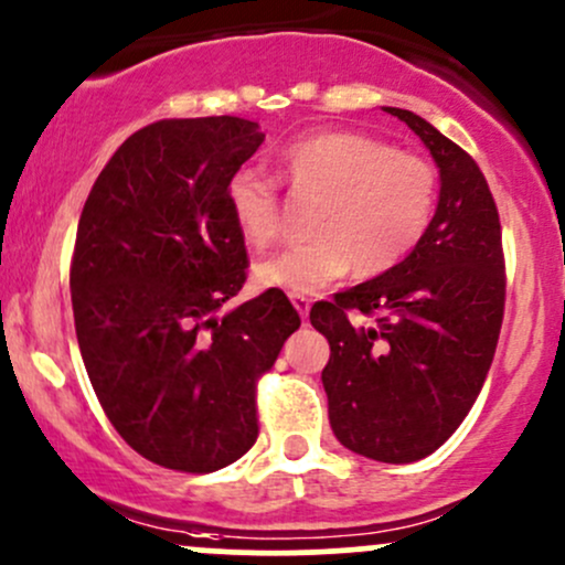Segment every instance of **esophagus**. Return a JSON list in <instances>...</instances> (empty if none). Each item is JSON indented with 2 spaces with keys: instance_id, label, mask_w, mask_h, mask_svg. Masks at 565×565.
Instances as JSON below:
<instances>
[{
  "instance_id": "1",
  "label": "esophagus",
  "mask_w": 565,
  "mask_h": 565,
  "mask_svg": "<svg viewBox=\"0 0 565 565\" xmlns=\"http://www.w3.org/2000/svg\"><path fill=\"white\" fill-rule=\"evenodd\" d=\"M290 301H294L296 312H299L301 318H307L309 305H312V301H309V296H305V294H290Z\"/></svg>"
}]
</instances>
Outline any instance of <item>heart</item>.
Wrapping results in <instances>:
<instances>
[{
	"mask_svg": "<svg viewBox=\"0 0 565 565\" xmlns=\"http://www.w3.org/2000/svg\"><path fill=\"white\" fill-rule=\"evenodd\" d=\"M282 178L315 202L307 228L312 239L260 260V288L318 294L353 266L355 277L391 271L420 245L436 202L439 172L420 156L358 131H320L290 145ZM226 204L247 245L266 247L280 234L275 185L242 169L226 185Z\"/></svg>",
	"mask_w": 565,
	"mask_h": 565,
	"instance_id": "b5f03b06",
	"label": "heart"
}]
</instances>
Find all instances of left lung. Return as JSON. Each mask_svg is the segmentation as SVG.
Returning <instances> with one entry per match:
<instances>
[{
    "mask_svg": "<svg viewBox=\"0 0 565 565\" xmlns=\"http://www.w3.org/2000/svg\"><path fill=\"white\" fill-rule=\"evenodd\" d=\"M439 167V202L420 245L385 275L318 301L333 436L382 463L439 450L477 402L503 320L501 223L488 180L463 148L398 107ZM350 311L374 317L353 324Z\"/></svg>",
    "mask_w": 565,
    "mask_h": 565,
    "instance_id": "1",
    "label": "left lung"
}]
</instances>
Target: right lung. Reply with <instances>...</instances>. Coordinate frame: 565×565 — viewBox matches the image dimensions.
<instances>
[{"label":"right lung","instance_id":"add662e5","mask_svg":"<svg viewBox=\"0 0 565 565\" xmlns=\"http://www.w3.org/2000/svg\"><path fill=\"white\" fill-rule=\"evenodd\" d=\"M264 142L234 115L159 120L90 188L72 256L77 344L131 450L210 475L258 439L256 382L301 326L282 290L223 309L245 285L228 180Z\"/></svg>","mask_w":565,"mask_h":565}]
</instances>
